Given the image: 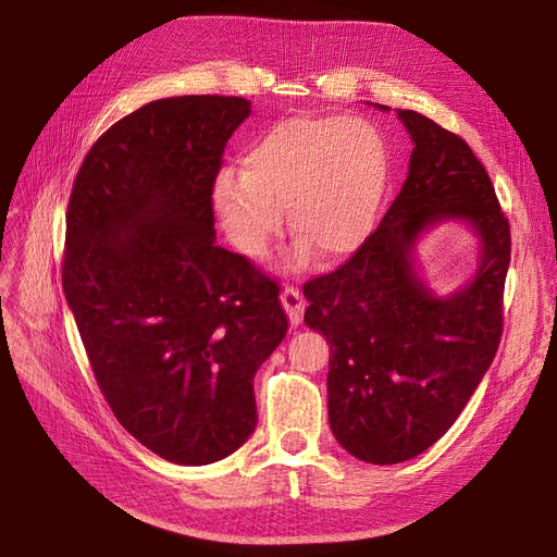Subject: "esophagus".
Here are the masks:
<instances>
[{"instance_id":"esophagus-1","label":"esophagus","mask_w":557,"mask_h":557,"mask_svg":"<svg viewBox=\"0 0 557 557\" xmlns=\"http://www.w3.org/2000/svg\"><path fill=\"white\" fill-rule=\"evenodd\" d=\"M281 304H283L287 318H290L293 327H297V324L301 322V313H304V295H301L299 287L297 285H285L283 293H281Z\"/></svg>"}]
</instances>
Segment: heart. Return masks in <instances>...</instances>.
<instances>
[{
    "instance_id": "b5f03b06",
    "label": "heart",
    "mask_w": 557,
    "mask_h": 557,
    "mask_svg": "<svg viewBox=\"0 0 557 557\" xmlns=\"http://www.w3.org/2000/svg\"><path fill=\"white\" fill-rule=\"evenodd\" d=\"M387 180V143L373 124L299 114L264 128L246 147L239 175L221 172L214 209L230 242L248 258L267 253L285 209L293 233L336 260L371 237Z\"/></svg>"
}]
</instances>
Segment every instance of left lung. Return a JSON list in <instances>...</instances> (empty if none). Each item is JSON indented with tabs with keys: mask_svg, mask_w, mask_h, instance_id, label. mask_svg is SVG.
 <instances>
[{
	"mask_svg": "<svg viewBox=\"0 0 557 557\" xmlns=\"http://www.w3.org/2000/svg\"><path fill=\"white\" fill-rule=\"evenodd\" d=\"M398 120L414 143L400 194L348 262L304 285V320L332 350V433L373 466L426 451L461 414L503 338L511 260L509 221L470 145L414 110ZM449 218L471 223L483 256L463 292L435 298L413 274L411 248Z\"/></svg>",
	"mask_w": 557,
	"mask_h": 557,
	"instance_id": "obj_1",
	"label": "left lung"
}]
</instances>
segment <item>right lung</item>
<instances>
[{"label":"right lung","mask_w":557,"mask_h":557,"mask_svg":"<svg viewBox=\"0 0 557 557\" xmlns=\"http://www.w3.org/2000/svg\"><path fill=\"white\" fill-rule=\"evenodd\" d=\"M239 96H175L112 124L73 182L64 295L120 424L170 463L207 466L256 431L253 377L287 332L278 283L214 242Z\"/></svg>","instance_id":"right-lung-1"}]
</instances>
